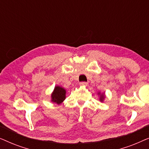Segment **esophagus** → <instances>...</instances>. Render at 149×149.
I'll return each instance as SVG.
<instances>
[{
  "label": "esophagus",
  "mask_w": 149,
  "mask_h": 149,
  "mask_svg": "<svg viewBox=\"0 0 149 149\" xmlns=\"http://www.w3.org/2000/svg\"><path fill=\"white\" fill-rule=\"evenodd\" d=\"M79 85H82V86H87V85H88V83H87V82H81L80 83H79Z\"/></svg>",
  "instance_id": "1"
}]
</instances>
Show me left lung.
Wrapping results in <instances>:
<instances>
[{
  "mask_svg": "<svg viewBox=\"0 0 149 149\" xmlns=\"http://www.w3.org/2000/svg\"><path fill=\"white\" fill-rule=\"evenodd\" d=\"M97 94L100 95V101L101 102H103L105 98V95H104V93H101L100 92H98Z\"/></svg>",
  "mask_w": 149,
  "mask_h": 149,
  "instance_id": "obj_1",
  "label": "left lung"
}]
</instances>
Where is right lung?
<instances>
[{
	"instance_id": "right-lung-1",
	"label": "right lung",
	"mask_w": 149,
	"mask_h": 149,
	"mask_svg": "<svg viewBox=\"0 0 149 149\" xmlns=\"http://www.w3.org/2000/svg\"><path fill=\"white\" fill-rule=\"evenodd\" d=\"M66 91L64 88L60 86H56L52 93V102L60 104L66 99Z\"/></svg>"
}]
</instances>
